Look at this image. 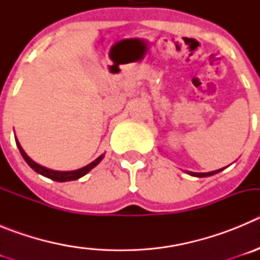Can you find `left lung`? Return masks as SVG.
Instances as JSON below:
<instances>
[{"label":"left lung","mask_w":260,"mask_h":260,"mask_svg":"<svg viewBox=\"0 0 260 260\" xmlns=\"http://www.w3.org/2000/svg\"><path fill=\"white\" fill-rule=\"evenodd\" d=\"M224 168H221V169H217V171H213V172H208V173H195V172H187V173L190 174V176H194V177H210V176H213V174L219 173V172H221Z\"/></svg>","instance_id":"8db88e82"}]
</instances>
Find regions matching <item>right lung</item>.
I'll return each mask as SVG.
<instances>
[{
  "label": "right lung",
  "mask_w": 260,
  "mask_h": 260,
  "mask_svg": "<svg viewBox=\"0 0 260 260\" xmlns=\"http://www.w3.org/2000/svg\"><path fill=\"white\" fill-rule=\"evenodd\" d=\"M15 142H17V146H18V148H19L20 153H22L23 158L26 160L27 164H28L29 167H31L32 169L36 172V173L41 174V176H44V177H48V178H50V180H53V181H57V182H66V181L79 180L80 177L86 176V174L88 173L91 169H93V168H95L99 162L102 161L103 158H104V155H105V153H103V155L99 156L96 160H93L92 162H89L88 165H86V167H83V168H80V169H77V171L59 172V171H53V169L45 168V167H43V165H40V164H38V162L34 161V160H32V158L29 157L26 152H24V150L22 148V146H20V143L18 142L17 138H15Z\"/></svg>",
  "instance_id": "1"
}]
</instances>
